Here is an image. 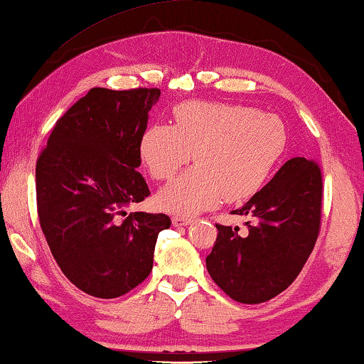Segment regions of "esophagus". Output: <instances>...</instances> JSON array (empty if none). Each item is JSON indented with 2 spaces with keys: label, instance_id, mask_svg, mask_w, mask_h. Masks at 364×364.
<instances>
[{
  "label": "esophagus",
  "instance_id": "obj_1",
  "mask_svg": "<svg viewBox=\"0 0 364 364\" xmlns=\"http://www.w3.org/2000/svg\"><path fill=\"white\" fill-rule=\"evenodd\" d=\"M192 223H193L192 218H181V216L172 218V224H174L176 228H182V225H188V224H192Z\"/></svg>",
  "mask_w": 364,
  "mask_h": 364
}]
</instances>
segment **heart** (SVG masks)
<instances>
[{
	"label": "heart",
	"instance_id": "1",
	"mask_svg": "<svg viewBox=\"0 0 364 364\" xmlns=\"http://www.w3.org/2000/svg\"><path fill=\"white\" fill-rule=\"evenodd\" d=\"M287 148L281 117L248 106L190 101L174 109V126L153 124L140 158L156 181L171 178L190 158L192 169L158 193L163 210L192 216L219 203L250 198L264 186Z\"/></svg>",
	"mask_w": 364,
	"mask_h": 364
}]
</instances>
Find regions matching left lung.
I'll return each mask as SVG.
<instances>
[{
    "instance_id": "left-lung-1",
    "label": "left lung",
    "mask_w": 364,
    "mask_h": 364,
    "mask_svg": "<svg viewBox=\"0 0 364 364\" xmlns=\"http://www.w3.org/2000/svg\"><path fill=\"white\" fill-rule=\"evenodd\" d=\"M323 178L314 161L291 158L234 214L253 218L238 228L216 225L206 256L210 276L232 300L263 303L295 281L319 234Z\"/></svg>"
}]
</instances>
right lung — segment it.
<instances>
[{"mask_svg":"<svg viewBox=\"0 0 364 364\" xmlns=\"http://www.w3.org/2000/svg\"><path fill=\"white\" fill-rule=\"evenodd\" d=\"M158 88H92L56 122L35 169L40 225L64 276L116 299L150 276L166 214L129 213L150 195L136 172Z\"/></svg>","mask_w":364,"mask_h":364,"instance_id":"add662e5","label":"right lung"}]
</instances>
